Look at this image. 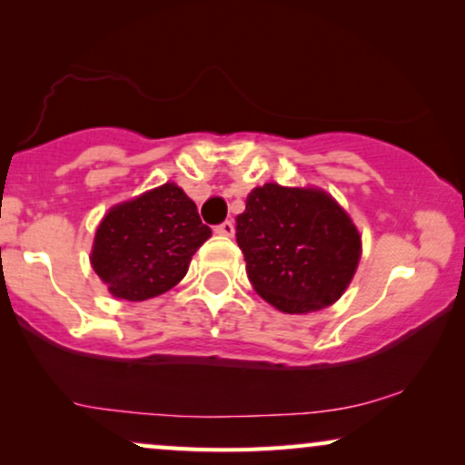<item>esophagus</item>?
Segmentation results:
<instances>
[{
    "label": "esophagus",
    "instance_id": "esophagus-1",
    "mask_svg": "<svg viewBox=\"0 0 465 465\" xmlns=\"http://www.w3.org/2000/svg\"><path fill=\"white\" fill-rule=\"evenodd\" d=\"M215 232H218V234H224V237H232V234H234V224H232L231 220L222 222V224L215 226Z\"/></svg>",
    "mask_w": 465,
    "mask_h": 465
}]
</instances>
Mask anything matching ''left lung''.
<instances>
[{
  "label": "left lung",
  "mask_w": 465,
  "mask_h": 465,
  "mask_svg": "<svg viewBox=\"0 0 465 465\" xmlns=\"http://www.w3.org/2000/svg\"><path fill=\"white\" fill-rule=\"evenodd\" d=\"M237 243L253 290L283 313H309L339 301L361 256L358 228L332 196L279 183L247 194Z\"/></svg>",
  "instance_id": "obj_1"
}]
</instances>
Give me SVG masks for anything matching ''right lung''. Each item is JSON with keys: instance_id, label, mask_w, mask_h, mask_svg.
Masks as SVG:
<instances>
[{"instance_id": "add662e5", "label": "right lung", "mask_w": 465, "mask_h": 465, "mask_svg": "<svg viewBox=\"0 0 465 465\" xmlns=\"http://www.w3.org/2000/svg\"><path fill=\"white\" fill-rule=\"evenodd\" d=\"M212 237L194 201L175 183L112 207L97 228L91 264L116 298L139 302L183 279L194 252Z\"/></svg>"}]
</instances>
